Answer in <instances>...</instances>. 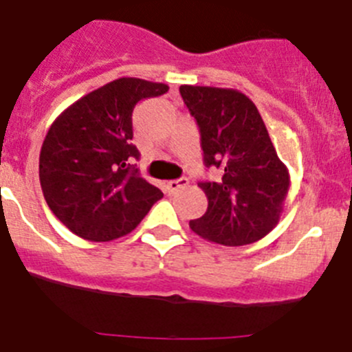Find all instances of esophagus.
<instances>
[{
  "instance_id": "1",
  "label": "esophagus",
  "mask_w": 352,
  "mask_h": 352,
  "mask_svg": "<svg viewBox=\"0 0 352 352\" xmlns=\"http://www.w3.org/2000/svg\"><path fill=\"white\" fill-rule=\"evenodd\" d=\"M186 183H188V179L186 178H182V179H173V182H167L166 188L169 194H174V192H178L179 188H185Z\"/></svg>"
}]
</instances>
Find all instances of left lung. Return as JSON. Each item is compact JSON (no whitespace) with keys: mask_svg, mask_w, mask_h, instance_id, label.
Returning a JSON list of instances; mask_svg holds the SVG:
<instances>
[{"mask_svg":"<svg viewBox=\"0 0 352 352\" xmlns=\"http://www.w3.org/2000/svg\"><path fill=\"white\" fill-rule=\"evenodd\" d=\"M179 93L197 121L206 166L223 170L219 182L199 183L208 210L190 229L226 247L256 243L278 223L291 186L256 104L231 88L183 84Z\"/></svg>","mask_w":352,"mask_h":352,"instance_id":"left-lung-1","label":"left lung"}]
</instances>
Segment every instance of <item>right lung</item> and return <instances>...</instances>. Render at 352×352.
Masks as SVG:
<instances>
[{
    "label": "right lung",
    "instance_id": "1",
    "mask_svg": "<svg viewBox=\"0 0 352 352\" xmlns=\"http://www.w3.org/2000/svg\"><path fill=\"white\" fill-rule=\"evenodd\" d=\"M167 89L164 82L120 77L52 121L40 149V186L52 213L79 238L113 241L129 234L164 197L130 162L139 158L133 107Z\"/></svg>",
    "mask_w": 352,
    "mask_h": 352
}]
</instances>
